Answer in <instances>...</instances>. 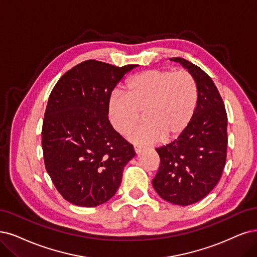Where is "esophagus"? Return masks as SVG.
Listing matches in <instances>:
<instances>
[{
  "label": "esophagus",
  "instance_id": "1",
  "mask_svg": "<svg viewBox=\"0 0 257 257\" xmlns=\"http://www.w3.org/2000/svg\"><path fill=\"white\" fill-rule=\"evenodd\" d=\"M142 149H143V147H142V146H138V145L135 146V151H136L137 154H140L141 151H142Z\"/></svg>",
  "mask_w": 257,
  "mask_h": 257
}]
</instances>
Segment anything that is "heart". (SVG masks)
<instances>
[{
    "label": "heart",
    "instance_id": "heart-1",
    "mask_svg": "<svg viewBox=\"0 0 257 257\" xmlns=\"http://www.w3.org/2000/svg\"><path fill=\"white\" fill-rule=\"evenodd\" d=\"M198 87L193 75L180 70H147L127 81L125 94L114 93L109 100V117L117 134L129 135L139 144L176 139L191 122L197 107Z\"/></svg>",
    "mask_w": 257,
    "mask_h": 257
}]
</instances>
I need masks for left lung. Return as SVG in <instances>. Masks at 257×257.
<instances>
[{
  "instance_id": "left-lung-1",
  "label": "left lung",
  "mask_w": 257,
  "mask_h": 257,
  "mask_svg": "<svg viewBox=\"0 0 257 257\" xmlns=\"http://www.w3.org/2000/svg\"><path fill=\"white\" fill-rule=\"evenodd\" d=\"M198 87L194 116L172 143L157 148L160 167L153 180L164 200L189 205L203 199L219 181L226 160L227 116L223 100L212 78L196 64L180 57Z\"/></svg>"
}]
</instances>
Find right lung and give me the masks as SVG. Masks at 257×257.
I'll use <instances>...</instances> for the list:
<instances>
[{
  "label": "right lung",
  "instance_id": "1",
  "mask_svg": "<svg viewBox=\"0 0 257 257\" xmlns=\"http://www.w3.org/2000/svg\"><path fill=\"white\" fill-rule=\"evenodd\" d=\"M136 66L87 60L66 72L52 90L42 125L43 159L66 201L97 206L118 189L123 167L136 151L113 129L108 107L113 89Z\"/></svg>",
  "mask_w": 257,
  "mask_h": 257
}]
</instances>
